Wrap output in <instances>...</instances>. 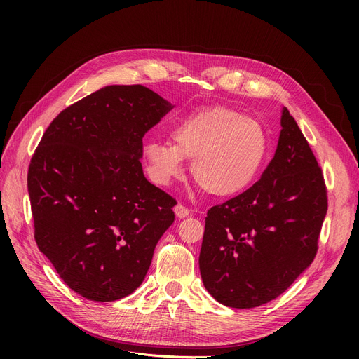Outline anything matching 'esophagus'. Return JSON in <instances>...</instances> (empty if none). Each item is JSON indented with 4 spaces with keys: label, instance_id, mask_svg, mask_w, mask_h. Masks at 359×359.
Returning <instances> with one entry per match:
<instances>
[{
    "label": "esophagus",
    "instance_id": "34e87169",
    "mask_svg": "<svg viewBox=\"0 0 359 359\" xmlns=\"http://www.w3.org/2000/svg\"><path fill=\"white\" fill-rule=\"evenodd\" d=\"M175 214H176V217L177 218H186V217H189V214H191V211L186 208V206H183L182 203H177L176 206H175Z\"/></svg>",
    "mask_w": 359,
    "mask_h": 359
}]
</instances>
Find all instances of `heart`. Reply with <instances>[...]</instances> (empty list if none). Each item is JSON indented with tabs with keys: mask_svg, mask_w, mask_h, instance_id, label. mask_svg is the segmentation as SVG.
<instances>
[{
	"mask_svg": "<svg viewBox=\"0 0 359 359\" xmlns=\"http://www.w3.org/2000/svg\"><path fill=\"white\" fill-rule=\"evenodd\" d=\"M172 142L151 140L142 157L149 177L167 186L192 160L194 180L215 198H230L253 184L266 161L269 138L263 125L229 106L195 110L170 130Z\"/></svg>",
	"mask_w": 359,
	"mask_h": 359,
	"instance_id": "1",
	"label": "heart"
}]
</instances>
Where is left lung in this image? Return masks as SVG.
<instances>
[{
	"mask_svg": "<svg viewBox=\"0 0 359 359\" xmlns=\"http://www.w3.org/2000/svg\"><path fill=\"white\" fill-rule=\"evenodd\" d=\"M275 156L259 182L212 206L199 253L203 287L218 303L253 309L285 292L317 253L327 212L322 168L287 107Z\"/></svg>",
	"mask_w": 359,
	"mask_h": 359,
	"instance_id": "obj_1",
	"label": "left lung"
}]
</instances>
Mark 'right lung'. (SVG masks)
Masks as SVG:
<instances>
[{
	"label": "right lung",
	"instance_id": "right-lung-1",
	"mask_svg": "<svg viewBox=\"0 0 359 359\" xmlns=\"http://www.w3.org/2000/svg\"><path fill=\"white\" fill-rule=\"evenodd\" d=\"M173 109L144 86H107L56 116L29 165L34 240L91 301L134 292L176 201L142 172V138Z\"/></svg>",
	"mask_w": 359,
	"mask_h": 359
}]
</instances>
